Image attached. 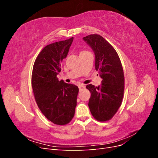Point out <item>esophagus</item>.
Here are the masks:
<instances>
[{"label": "esophagus", "instance_id": "34e87169", "mask_svg": "<svg viewBox=\"0 0 158 158\" xmlns=\"http://www.w3.org/2000/svg\"><path fill=\"white\" fill-rule=\"evenodd\" d=\"M78 88H79V89H80V90H82L83 89L85 88V85H82V84L79 85H78Z\"/></svg>", "mask_w": 158, "mask_h": 158}]
</instances>
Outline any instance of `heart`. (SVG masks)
<instances>
[{
  "label": "heart",
  "instance_id": "obj_1",
  "mask_svg": "<svg viewBox=\"0 0 158 158\" xmlns=\"http://www.w3.org/2000/svg\"><path fill=\"white\" fill-rule=\"evenodd\" d=\"M82 52H85V51H82Z\"/></svg>",
  "mask_w": 158,
  "mask_h": 158
}]
</instances>
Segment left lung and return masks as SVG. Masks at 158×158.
Here are the masks:
<instances>
[{
  "mask_svg": "<svg viewBox=\"0 0 158 158\" xmlns=\"http://www.w3.org/2000/svg\"><path fill=\"white\" fill-rule=\"evenodd\" d=\"M95 55V67L102 78V84H89L91 93L88 106L93 117L99 121L111 119L121 106L125 88L121 62L111 44L98 34L83 37Z\"/></svg>",
  "mask_w": 158,
  "mask_h": 158,
  "instance_id": "left-lung-1",
  "label": "left lung"
}]
</instances>
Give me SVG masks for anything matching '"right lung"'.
<instances>
[{"label":"right lung","instance_id":"1","mask_svg":"<svg viewBox=\"0 0 158 158\" xmlns=\"http://www.w3.org/2000/svg\"><path fill=\"white\" fill-rule=\"evenodd\" d=\"M74 37L45 46L33 64L31 86L38 107L55 125H64L73 119L78 88L59 80L61 62L67 56Z\"/></svg>","mask_w":158,"mask_h":158}]
</instances>
